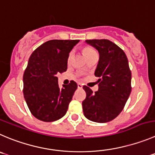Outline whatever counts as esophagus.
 <instances>
[{
  "label": "esophagus",
  "mask_w": 155,
  "mask_h": 155,
  "mask_svg": "<svg viewBox=\"0 0 155 155\" xmlns=\"http://www.w3.org/2000/svg\"><path fill=\"white\" fill-rule=\"evenodd\" d=\"M78 89H82V88H83V85H82L81 84L78 83Z\"/></svg>",
  "instance_id": "1"
}]
</instances>
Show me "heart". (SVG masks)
Returning <instances> with one entry per match:
<instances>
[{
  "label": "heart",
  "instance_id": "b5f03b06",
  "mask_svg": "<svg viewBox=\"0 0 155 155\" xmlns=\"http://www.w3.org/2000/svg\"><path fill=\"white\" fill-rule=\"evenodd\" d=\"M83 51L86 58L90 56V55H91V54H94V53H97L95 51V50H94L92 48H91V47H85V48H84Z\"/></svg>",
  "mask_w": 155,
  "mask_h": 155
}]
</instances>
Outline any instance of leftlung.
Instances as JSON below:
<instances>
[{"mask_svg":"<svg viewBox=\"0 0 155 155\" xmlns=\"http://www.w3.org/2000/svg\"><path fill=\"white\" fill-rule=\"evenodd\" d=\"M85 42L100 54L95 70L99 89L93 93L84 86L87 96L82 102L84 115L89 120L104 123L114 119L124 108L130 95L132 74L127 57L122 48L108 39Z\"/></svg>","mask_w":155,"mask_h":155,"instance_id":"left-lung-1","label":"left lung"}]
</instances>
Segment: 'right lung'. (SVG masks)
<instances>
[{
	"label": "right lung",
	"mask_w": 155,
	"mask_h": 155,
	"mask_svg": "<svg viewBox=\"0 0 155 155\" xmlns=\"http://www.w3.org/2000/svg\"><path fill=\"white\" fill-rule=\"evenodd\" d=\"M78 42L79 40L47 41L29 57L23 74V95L36 119L53 122L65 115L78 85L71 81L61 89L56 74L67 71L69 53Z\"/></svg>",
	"instance_id": "right-lung-1"
}]
</instances>
